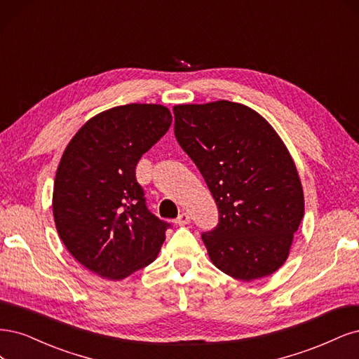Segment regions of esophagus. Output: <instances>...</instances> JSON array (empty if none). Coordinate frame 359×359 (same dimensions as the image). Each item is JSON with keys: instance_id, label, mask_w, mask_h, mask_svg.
I'll list each match as a JSON object with an SVG mask.
<instances>
[{"instance_id": "34e87169", "label": "esophagus", "mask_w": 359, "mask_h": 359, "mask_svg": "<svg viewBox=\"0 0 359 359\" xmlns=\"http://www.w3.org/2000/svg\"><path fill=\"white\" fill-rule=\"evenodd\" d=\"M191 222V216L189 213H180L179 217L176 219V225L183 226V225H188Z\"/></svg>"}]
</instances>
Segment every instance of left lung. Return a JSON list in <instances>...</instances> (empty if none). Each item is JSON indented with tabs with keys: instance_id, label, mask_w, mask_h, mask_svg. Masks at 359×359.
I'll use <instances>...</instances> for the list:
<instances>
[{
	"instance_id": "1",
	"label": "left lung",
	"mask_w": 359,
	"mask_h": 359,
	"mask_svg": "<svg viewBox=\"0 0 359 359\" xmlns=\"http://www.w3.org/2000/svg\"><path fill=\"white\" fill-rule=\"evenodd\" d=\"M175 135L217 205L201 234L216 267L240 280L270 276L286 261L304 216L294 161L261 114L243 104H182Z\"/></svg>"
}]
</instances>
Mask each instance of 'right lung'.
<instances>
[{"mask_svg": "<svg viewBox=\"0 0 359 359\" xmlns=\"http://www.w3.org/2000/svg\"><path fill=\"white\" fill-rule=\"evenodd\" d=\"M158 104H126L88 121L68 143L53 184V217L68 252L104 279L155 259L171 224L147 209L135 167L171 125Z\"/></svg>", "mask_w": 359, "mask_h": 359, "instance_id": "obj_1", "label": "right lung"}]
</instances>
